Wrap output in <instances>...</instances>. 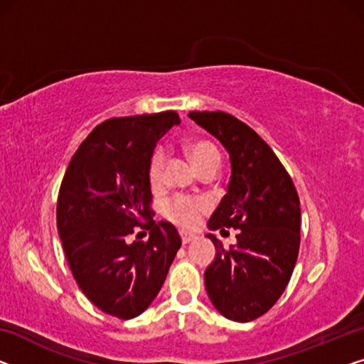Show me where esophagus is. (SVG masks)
I'll return each mask as SVG.
<instances>
[{
	"label": "esophagus",
	"mask_w": 364,
	"mask_h": 364,
	"mask_svg": "<svg viewBox=\"0 0 364 364\" xmlns=\"http://www.w3.org/2000/svg\"><path fill=\"white\" fill-rule=\"evenodd\" d=\"M180 235H181V242H183V245H186V243L193 242V240H196V235L191 234V232H180Z\"/></svg>",
	"instance_id": "esophagus-1"
}]
</instances>
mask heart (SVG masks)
Returning a JSON list of instances; mask_svg holds the SVG:
<instances>
[{"mask_svg":"<svg viewBox=\"0 0 364 364\" xmlns=\"http://www.w3.org/2000/svg\"><path fill=\"white\" fill-rule=\"evenodd\" d=\"M189 155L194 161L198 170L208 165H219L220 164V154L214 144L205 142V140H198L189 145ZM165 165V151L156 150L154 156H151L150 166H149V178L151 184H159L161 181V173H164ZM208 210V204L203 199L191 198V196H173L166 200L164 213L168 219L175 222L184 229H191L199 224L200 217Z\"/></svg>","mask_w":364,"mask_h":364,"instance_id":"b5f03b06","label":"heart"}]
</instances>
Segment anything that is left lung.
Masks as SVG:
<instances>
[{"mask_svg":"<svg viewBox=\"0 0 364 364\" xmlns=\"http://www.w3.org/2000/svg\"><path fill=\"white\" fill-rule=\"evenodd\" d=\"M188 116L224 145L232 166L208 227L238 229L237 245L225 250L208 234L217 252L204 273L205 289L222 316L250 322L274 306L291 279L301 243L299 196L274 151L245 122L222 111Z\"/></svg>","mask_w":364,"mask_h":364,"instance_id":"1","label":"left lung"}]
</instances>
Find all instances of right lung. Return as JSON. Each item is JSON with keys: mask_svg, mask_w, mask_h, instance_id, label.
Returning <instances> with one entry per match:
<instances>
[{"mask_svg": "<svg viewBox=\"0 0 364 364\" xmlns=\"http://www.w3.org/2000/svg\"><path fill=\"white\" fill-rule=\"evenodd\" d=\"M175 124V111L101 122L75 151L58 191L57 229L73 278L97 309L122 321L150 306L181 247L175 225L156 224L150 209L151 155ZM135 228L149 230V240L130 244Z\"/></svg>", "mask_w": 364, "mask_h": 364, "instance_id": "obj_1", "label": "right lung"}]
</instances>
